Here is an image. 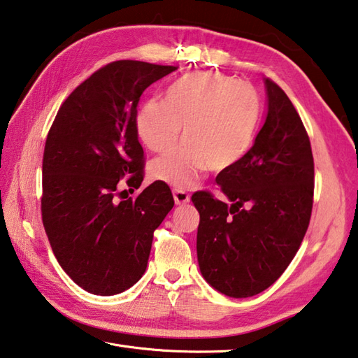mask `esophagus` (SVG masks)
<instances>
[{
  "mask_svg": "<svg viewBox=\"0 0 358 358\" xmlns=\"http://www.w3.org/2000/svg\"><path fill=\"white\" fill-rule=\"evenodd\" d=\"M173 196H174V202H176L178 206H185V203L189 202V194L185 193L184 189H174Z\"/></svg>",
  "mask_w": 358,
  "mask_h": 358,
  "instance_id": "34e87169",
  "label": "esophagus"
}]
</instances>
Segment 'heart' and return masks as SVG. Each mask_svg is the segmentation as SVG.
<instances>
[{
	"instance_id": "1",
	"label": "heart",
	"mask_w": 358,
	"mask_h": 358,
	"mask_svg": "<svg viewBox=\"0 0 358 358\" xmlns=\"http://www.w3.org/2000/svg\"><path fill=\"white\" fill-rule=\"evenodd\" d=\"M259 120V97L249 83L216 72H194L176 80L165 101L148 100L136 115L137 136L151 151L185 143L150 165L151 178L188 188L207 169L224 171L250 150Z\"/></svg>"
}]
</instances>
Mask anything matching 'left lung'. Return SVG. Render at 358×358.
<instances>
[{
  "label": "left lung",
  "mask_w": 358,
  "mask_h": 358,
  "mask_svg": "<svg viewBox=\"0 0 358 358\" xmlns=\"http://www.w3.org/2000/svg\"><path fill=\"white\" fill-rule=\"evenodd\" d=\"M264 85L267 115L253 147L216 176L231 206L208 192L192 196L201 216V273L231 298L257 295L280 278L300 249L312 213L309 136L286 92L271 78Z\"/></svg>",
  "instance_id": "1"
}]
</instances>
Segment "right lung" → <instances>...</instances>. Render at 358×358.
<instances>
[{"label": "right lung", "mask_w": 358, "mask_h": 358, "mask_svg": "<svg viewBox=\"0 0 358 358\" xmlns=\"http://www.w3.org/2000/svg\"><path fill=\"white\" fill-rule=\"evenodd\" d=\"M120 60L85 80L63 101L43 155L41 216L58 264L94 295H115L147 271L152 233L174 206L156 180H143L137 105L150 85L176 71Z\"/></svg>", "instance_id": "1"}]
</instances>
